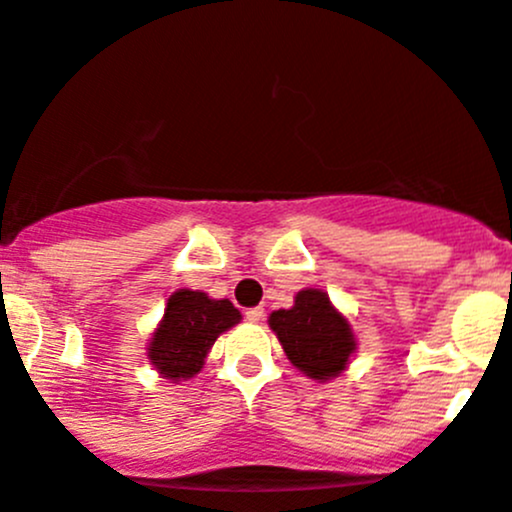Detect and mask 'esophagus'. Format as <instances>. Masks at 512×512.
<instances>
[{"instance_id":"1","label":"esophagus","mask_w":512,"mask_h":512,"mask_svg":"<svg viewBox=\"0 0 512 512\" xmlns=\"http://www.w3.org/2000/svg\"><path fill=\"white\" fill-rule=\"evenodd\" d=\"M245 318H247V321H250V323H260L262 318H265V310H262V308H250V310H247V313H245Z\"/></svg>"}]
</instances>
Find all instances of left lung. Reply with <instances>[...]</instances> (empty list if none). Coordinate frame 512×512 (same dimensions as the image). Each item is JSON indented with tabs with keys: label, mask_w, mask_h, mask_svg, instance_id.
<instances>
[{
	"label": "left lung",
	"mask_w": 512,
	"mask_h": 512,
	"mask_svg": "<svg viewBox=\"0 0 512 512\" xmlns=\"http://www.w3.org/2000/svg\"><path fill=\"white\" fill-rule=\"evenodd\" d=\"M267 323L290 364L315 381L341 376L356 353L351 321L321 288L300 290L293 308L272 310Z\"/></svg>",
	"instance_id": "8db88e82"
}]
</instances>
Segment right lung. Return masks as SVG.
Instances as JSON below:
<instances>
[{
    "label": "right lung",
    "instance_id": "1",
    "mask_svg": "<svg viewBox=\"0 0 512 512\" xmlns=\"http://www.w3.org/2000/svg\"><path fill=\"white\" fill-rule=\"evenodd\" d=\"M240 321L242 313L227 298L214 300L202 290H176L166 300L164 318L151 333L148 361L171 384L191 379L204 369L214 341Z\"/></svg>",
    "mask_w": 512,
    "mask_h": 512
}]
</instances>
